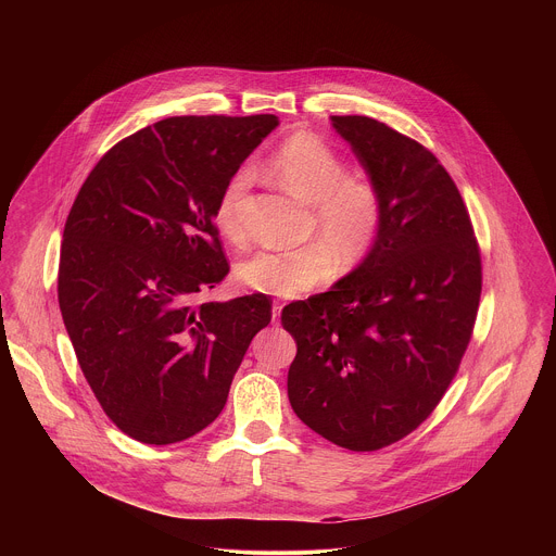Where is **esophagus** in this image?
<instances>
[{
	"instance_id": "esophagus-1",
	"label": "esophagus",
	"mask_w": 556,
	"mask_h": 556,
	"mask_svg": "<svg viewBox=\"0 0 556 556\" xmlns=\"http://www.w3.org/2000/svg\"><path fill=\"white\" fill-rule=\"evenodd\" d=\"M282 308H285V304H282V302H274V304H271V317H274V320H278L280 313H282Z\"/></svg>"
}]
</instances>
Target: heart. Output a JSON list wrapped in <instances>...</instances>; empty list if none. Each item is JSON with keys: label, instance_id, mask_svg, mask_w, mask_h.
<instances>
[{"label": "heart", "instance_id": "obj_1", "mask_svg": "<svg viewBox=\"0 0 556 556\" xmlns=\"http://www.w3.org/2000/svg\"><path fill=\"white\" fill-rule=\"evenodd\" d=\"M267 170L295 197L313 205L311 231L323 239L295 250L256 252L239 263L238 280L250 291L295 298L333 274V254L344 267L359 265L377 245L386 223L381 186L362 173H346L344 159L320 137L300 130L267 159ZM250 184L245 168L223 186L214 205V225L223 238L243 241L241 199Z\"/></svg>", "mask_w": 556, "mask_h": 556}]
</instances>
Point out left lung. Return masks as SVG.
<instances>
[{"instance_id": "obj_1", "label": "left lung", "mask_w": 556, "mask_h": 556, "mask_svg": "<svg viewBox=\"0 0 556 556\" xmlns=\"http://www.w3.org/2000/svg\"><path fill=\"white\" fill-rule=\"evenodd\" d=\"M386 197L375 250L327 293L293 302L289 400L351 452L410 434L445 396L471 342L481 254L469 210L437 156L366 115H331Z\"/></svg>"}]
</instances>
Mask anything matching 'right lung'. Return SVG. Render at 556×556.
<instances>
[{
	"label": "right lung",
	"mask_w": 556,
	"mask_h": 556,
	"mask_svg": "<svg viewBox=\"0 0 556 556\" xmlns=\"http://www.w3.org/2000/svg\"><path fill=\"white\" fill-rule=\"evenodd\" d=\"M276 126V115L166 117L98 160L71 207L60 311L93 396L141 443L210 426L271 320L263 293L225 304L197 295L229 274L216 199Z\"/></svg>",
	"instance_id": "1"
}]
</instances>
